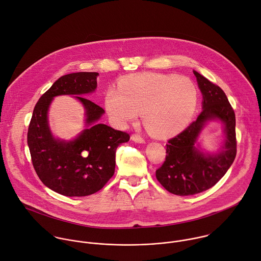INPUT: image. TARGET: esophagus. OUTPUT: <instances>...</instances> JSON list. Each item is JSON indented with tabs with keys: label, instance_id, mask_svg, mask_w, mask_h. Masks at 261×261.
Listing matches in <instances>:
<instances>
[{
	"label": "esophagus",
	"instance_id": "34e87169",
	"mask_svg": "<svg viewBox=\"0 0 261 261\" xmlns=\"http://www.w3.org/2000/svg\"><path fill=\"white\" fill-rule=\"evenodd\" d=\"M131 139L134 142H137V143H144V139L140 135H138V134H132L131 135Z\"/></svg>",
	"mask_w": 261,
	"mask_h": 261
}]
</instances>
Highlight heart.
Returning a JSON list of instances; mask_svg holds the SVG:
<instances>
[{
  "label": "heart",
  "instance_id": "obj_1",
  "mask_svg": "<svg viewBox=\"0 0 261 261\" xmlns=\"http://www.w3.org/2000/svg\"><path fill=\"white\" fill-rule=\"evenodd\" d=\"M198 90L188 78L174 74L142 73L122 78L105 97L112 122L126 127L143 114L149 132L169 137L181 132L192 119Z\"/></svg>",
  "mask_w": 261,
  "mask_h": 261
}]
</instances>
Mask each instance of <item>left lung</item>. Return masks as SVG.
<instances>
[{
    "instance_id": "left-lung-1",
    "label": "left lung",
    "mask_w": 261,
    "mask_h": 261,
    "mask_svg": "<svg viewBox=\"0 0 261 261\" xmlns=\"http://www.w3.org/2000/svg\"><path fill=\"white\" fill-rule=\"evenodd\" d=\"M203 96L202 112L180 134L168 140L166 160L155 172L158 181L169 192L187 196L215 186L232 166L237 153L236 117L224 90L196 71ZM220 119L225 125L226 141L216 155L204 154L195 143L206 121Z\"/></svg>"
}]
</instances>
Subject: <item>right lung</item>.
Instances as JSON below:
<instances>
[{
  "mask_svg": "<svg viewBox=\"0 0 261 261\" xmlns=\"http://www.w3.org/2000/svg\"><path fill=\"white\" fill-rule=\"evenodd\" d=\"M97 75L77 72L60 77L36 102L28 126L27 144L38 178L65 196H87L100 190L115 173L117 147L130 139L126 132L97 124L105 110L79 96L95 90ZM63 94L78 95L87 111V129L68 143L55 140L47 123L52 98Z\"/></svg>",
  "mask_w": 261,
  "mask_h": 261,
  "instance_id": "1",
  "label": "right lung"
}]
</instances>
